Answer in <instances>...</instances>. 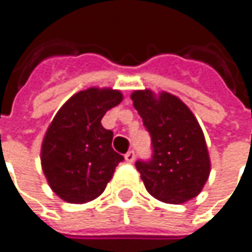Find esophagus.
<instances>
[{"instance_id":"esophagus-1","label":"esophagus","mask_w":252,"mask_h":252,"mask_svg":"<svg viewBox=\"0 0 252 252\" xmlns=\"http://www.w3.org/2000/svg\"><path fill=\"white\" fill-rule=\"evenodd\" d=\"M125 158H126V161H127V163H133V161H134V158H136V153H134V150H129V152L125 155Z\"/></svg>"}]
</instances>
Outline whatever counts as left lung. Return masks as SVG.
<instances>
[{"instance_id": "1", "label": "left lung", "mask_w": 252, "mask_h": 252, "mask_svg": "<svg viewBox=\"0 0 252 252\" xmlns=\"http://www.w3.org/2000/svg\"><path fill=\"white\" fill-rule=\"evenodd\" d=\"M132 100L152 137V158L136 161L146 190L170 204L194 198L210 174L206 139L194 115L166 92L136 91Z\"/></svg>"}]
</instances>
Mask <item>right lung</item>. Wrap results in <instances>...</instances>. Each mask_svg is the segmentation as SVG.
Here are the masks:
<instances>
[{"label":"right lung","mask_w":252,"mask_h":252,"mask_svg":"<svg viewBox=\"0 0 252 252\" xmlns=\"http://www.w3.org/2000/svg\"><path fill=\"white\" fill-rule=\"evenodd\" d=\"M122 94L91 88L59 109L42 142L41 161L51 189L62 200L81 204L103 193L125 158L112 147L113 132L100 120L119 105Z\"/></svg>","instance_id":"add662e5"}]
</instances>
